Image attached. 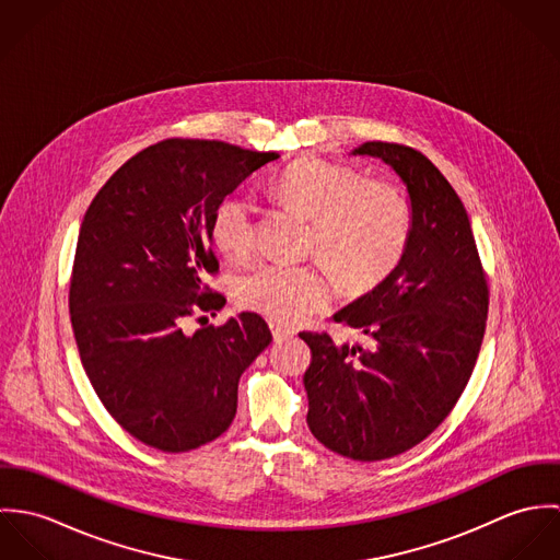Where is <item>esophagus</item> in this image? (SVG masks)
<instances>
[{
	"label": "esophagus",
	"mask_w": 560,
	"mask_h": 560,
	"mask_svg": "<svg viewBox=\"0 0 560 560\" xmlns=\"http://www.w3.org/2000/svg\"><path fill=\"white\" fill-rule=\"evenodd\" d=\"M269 327H271V336H273V340H276V342H280V340H284V338H291V336H293V331H291V329H287V327L278 325V323H269Z\"/></svg>",
	"instance_id": "1"
}]
</instances>
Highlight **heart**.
Returning a JSON list of instances; mask_svg holds the SVG:
<instances>
[{
	"instance_id": "obj_1",
	"label": "heart",
	"mask_w": 560,
	"mask_h": 560,
	"mask_svg": "<svg viewBox=\"0 0 560 560\" xmlns=\"http://www.w3.org/2000/svg\"><path fill=\"white\" fill-rule=\"evenodd\" d=\"M278 202L313 222L308 252L342 289L364 293L399 265L411 233V211L397 187L366 183L351 165L306 158L287 165L271 183ZM215 247L235 262L256 249V205L231 196L213 215ZM336 284L319 265H265L237 282L241 308L278 325H298L323 311Z\"/></svg>"
}]
</instances>
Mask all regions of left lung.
Returning a JSON list of instances; mask_svg holds the SVG:
<instances>
[{"mask_svg":"<svg viewBox=\"0 0 560 560\" xmlns=\"http://www.w3.org/2000/svg\"><path fill=\"white\" fill-rule=\"evenodd\" d=\"M353 155L399 174L411 233L393 273L334 317L369 345L300 334L313 353L306 420L325 448L380 462L420 444L453 411L479 358L489 289L466 207L431 161L393 142H366Z\"/></svg>","mask_w":560,"mask_h":560,"instance_id":"1","label":"left lung"}]
</instances>
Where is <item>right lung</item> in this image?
Returning a JSON list of instances; mask_svg holds the SVG:
<instances>
[{"instance_id":"add662e5","label":"right lung","mask_w":560,"mask_h":560,"mask_svg":"<svg viewBox=\"0 0 560 560\" xmlns=\"http://www.w3.org/2000/svg\"><path fill=\"white\" fill-rule=\"evenodd\" d=\"M278 153L170 138L122 163L90 202L69 311L83 371L112 418L163 453L220 438L237 413L241 373L271 342L256 313L194 334L226 298L207 276L215 209Z\"/></svg>"}]
</instances>
